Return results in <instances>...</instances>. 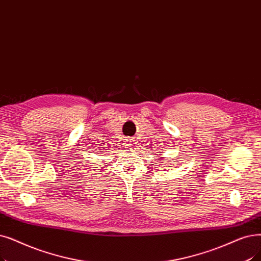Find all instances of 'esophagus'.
Returning <instances> with one entry per match:
<instances>
[{
	"mask_svg": "<svg viewBox=\"0 0 261 261\" xmlns=\"http://www.w3.org/2000/svg\"><path fill=\"white\" fill-rule=\"evenodd\" d=\"M131 139H124V143H123V146H124V148H129V146H131L132 144H131Z\"/></svg>",
	"mask_w": 261,
	"mask_h": 261,
	"instance_id": "esophagus-1",
	"label": "esophagus"
}]
</instances>
